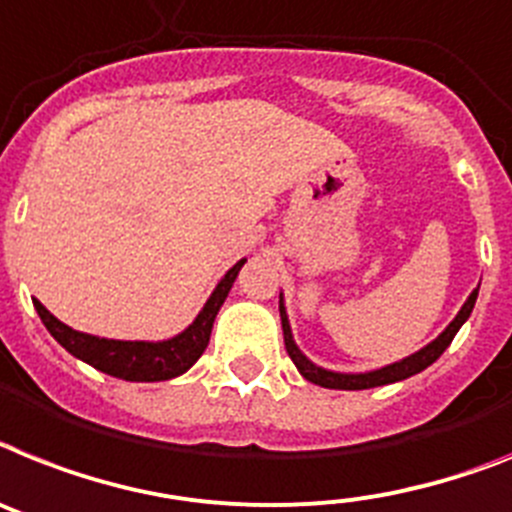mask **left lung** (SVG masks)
Listing matches in <instances>:
<instances>
[{"instance_id":"obj_1","label":"left lung","mask_w":512,"mask_h":512,"mask_svg":"<svg viewBox=\"0 0 512 512\" xmlns=\"http://www.w3.org/2000/svg\"><path fill=\"white\" fill-rule=\"evenodd\" d=\"M476 294H479V289L471 291V296H468V299H466V304H463V307H461V312L455 315V320L450 322V325H448V328H445V333H442L440 338H435V341L429 343V346H424L422 351H416V354H411L409 359H403V362L390 364V367L375 369V372H367V375H341V372H328V369H320V367H315V364L309 362L307 356H304L302 351L296 349L294 338H291L289 317H286V312H283V302H281V304H278V309H281L283 343H286V351H289L291 362L296 364V369H299V372H302V375L307 377L309 382H315V385H322V388H336V390L377 388V385H388V382L406 380V377L416 375V372H422V369H427L432 362H437L442 351L448 349L450 341H453V338H455L458 328H461L463 322L468 320V315H471V309H474V304H476Z\"/></svg>"}]
</instances>
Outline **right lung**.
Wrapping results in <instances>:
<instances>
[{
  "label": "right lung",
  "mask_w": 512,
  "mask_h": 512,
  "mask_svg": "<svg viewBox=\"0 0 512 512\" xmlns=\"http://www.w3.org/2000/svg\"><path fill=\"white\" fill-rule=\"evenodd\" d=\"M244 260L234 265V268L221 278L213 296L203 307V312L197 315L190 328L184 330L182 336L171 338L163 343H143V341H109V338H96L77 333V330L67 328L64 322L51 315L49 309L41 302H33L38 309V315L44 320L46 330L51 336L62 343L64 349L72 356L88 362L90 367L101 369L106 375L119 377V380L130 382H156V380H171V377L182 375L192 364L203 356L208 349L210 330H213V320H216L218 309H221L223 299L229 296L231 283L239 276V268Z\"/></svg>",
  "instance_id": "1"
}]
</instances>
